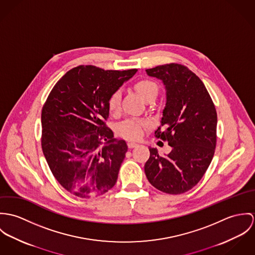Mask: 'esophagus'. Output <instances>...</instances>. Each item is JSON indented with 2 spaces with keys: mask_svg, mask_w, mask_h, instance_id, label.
Here are the masks:
<instances>
[{
  "mask_svg": "<svg viewBox=\"0 0 255 255\" xmlns=\"http://www.w3.org/2000/svg\"><path fill=\"white\" fill-rule=\"evenodd\" d=\"M127 144H128L129 148H133V147H136V146L139 145L137 142H134V141H128Z\"/></svg>",
  "mask_w": 255,
  "mask_h": 255,
  "instance_id": "1",
  "label": "esophagus"
}]
</instances>
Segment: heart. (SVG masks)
Returning a JSON list of instances; mask_svg holds the SVG:
<instances>
[{
	"instance_id": "1",
	"label": "heart",
	"mask_w": 255,
	"mask_h": 255,
	"mask_svg": "<svg viewBox=\"0 0 255 255\" xmlns=\"http://www.w3.org/2000/svg\"><path fill=\"white\" fill-rule=\"evenodd\" d=\"M135 87L139 95L144 101H146L151 97H156L158 93V87L154 82L150 80H141L140 82H138ZM120 102H121V91L116 90L111 95L108 103L109 109L112 113H116L119 111ZM144 127H145V124L141 120L136 119V118H130L121 122L118 125L117 130H118V133L126 139L137 140L142 136Z\"/></svg>"
}]
</instances>
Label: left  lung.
I'll return each instance as SVG.
<instances>
[{
	"instance_id": "left-lung-1",
	"label": "left lung",
	"mask_w": 255,
	"mask_h": 255,
	"mask_svg": "<svg viewBox=\"0 0 255 255\" xmlns=\"http://www.w3.org/2000/svg\"><path fill=\"white\" fill-rule=\"evenodd\" d=\"M162 82L166 102L155 137L172 147L160 156L150 147L144 164L148 182L157 190L179 195L194 188L208 168L216 146L217 114L202 81L186 66L176 63L146 69Z\"/></svg>"
}]
</instances>
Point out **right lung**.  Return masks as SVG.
Listing matches in <instances>:
<instances>
[{
	"label": "right lung",
	"instance_id": "add662e5",
	"mask_svg": "<svg viewBox=\"0 0 255 255\" xmlns=\"http://www.w3.org/2000/svg\"><path fill=\"white\" fill-rule=\"evenodd\" d=\"M137 69L104 70L80 65L53 88L42 111V148L57 182L82 198L114 188L128 146L105 120L109 99Z\"/></svg>",
	"mask_w": 255,
	"mask_h": 255
}]
</instances>
